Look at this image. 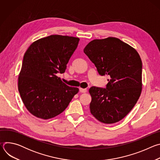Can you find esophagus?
Wrapping results in <instances>:
<instances>
[{
  "instance_id": "1",
  "label": "esophagus",
  "mask_w": 160,
  "mask_h": 160,
  "mask_svg": "<svg viewBox=\"0 0 160 160\" xmlns=\"http://www.w3.org/2000/svg\"><path fill=\"white\" fill-rule=\"evenodd\" d=\"M79 91H80V92H81V93H85L87 92V89L86 88H79Z\"/></svg>"
}]
</instances>
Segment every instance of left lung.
<instances>
[{
  "label": "left lung",
  "mask_w": 160,
  "mask_h": 160,
  "mask_svg": "<svg viewBox=\"0 0 160 160\" xmlns=\"http://www.w3.org/2000/svg\"><path fill=\"white\" fill-rule=\"evenodd\" d=\"M101 76H107L106 88L89 89L90 110L99 122L111 124L122 120L138 102L142 90V64L139 54L115 37L95 39L83 49Z\"/></svg>",
  "instance_id": "left-lung-1"
}]
</instances>
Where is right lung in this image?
Here are the masks:
<instances>
[{"mask_svg": "<svg viewBox=\"0 0 160 160\" xmlns=\"http://www.w3.org/2000/svg\"><path fill=\"white\" fill-rule=\"evenodd\" d=\"M80 39L52 35L32 43L25 53L18 90L25 107L35 117L47 120L59 115L78 92L56 74L64 73Z\"/></svg>", "mask_w": 160, "mask_h": 160, "instance_id": "right-lung-1", "label": "right lung"}]
</instances>
